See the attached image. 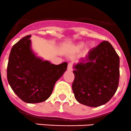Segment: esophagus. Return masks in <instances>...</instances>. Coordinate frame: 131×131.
<instances>
[{"mask_svg": "<svg viewBox=\"0 0 131 131\" xmlns=\"http://www.w3.org/2000/svg\"><path fill=\"white\" fill-rule=\"evenodd\" d=\"M68 70L69 71H72L73 70V68H72V63H69L68 66Z\"/></svg>", "mask_w": 131, "mask_h": 131, "instance_id": "34e87169", "label": "esophagus"}]
</instances>
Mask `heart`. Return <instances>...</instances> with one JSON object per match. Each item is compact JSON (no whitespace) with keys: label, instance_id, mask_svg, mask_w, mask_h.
<instances>
[{"label":"heart","instance_id":"1","mask_svg":"<svg viewBox=\"0 0 131 131\" xmlns=\"http://www.w3.org/2000/svg\"><path fill=\"white\" fill-rule=\"evenodd\" d=\"M80 47H82V45H80Z\"/></svg>","mask_w":131,"mask_h":131}]
</instances>
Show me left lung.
<instances>
[{
	"label": "left lung",
	"instance_id": "1",
	"mask_svg": "<svg viewBox=\"0 0 131 131\" xmlns=\"http://www.w3.org/2000/svg\"><path fill=\"white\" fill-rule=\"evenodd\" d=\"M119 66V56L108 41L90 49L85 59L73 66L72 90L78 102L90 107L108 102L118 86Z\"/></svg>",
	"mask_w": 131,
	"mask_h": 131
}]
</instances>
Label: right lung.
<instances>
[{
	"mask_svg": "<svg viewBox=\"0 0 131 131\" xmlns=\"http://www.w3.org/2000/svg\"><path fill=\"white\" fill-rule=\"evenodd\" d=\"M31 37H24L12 47L7 80L23 101L34 104L48 99L56 82L66 71L68 63L55 65L38 58L31 49Z\"/></svg>",
	"mask_w": 131,
	"mask_h": 131,
	"instance_id": "1",
	"label": "right lung"
}]
</instances>
